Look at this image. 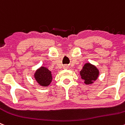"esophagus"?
<instances>
[{
  "label": "esophagus",
  "mask_w": 125,
  "mask_h": 125,
  "mask_svg": "<svg viewBox=\"0 0 125 125\" xmlns=\"http://www.w3.org/2000/svg\"><path fill=\"white\" fill-rule=\"evenodd\" d=\"M68 68V67H67V66H66V65L63 66V68Z\"/></svg>",
  "instance_id": "34e87169"
}]
</instances>
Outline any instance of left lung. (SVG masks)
<instances>
[{
  "label": "left lung",
  "instance_id": "8db88e82",
  "mask_svg": "<svg viewBox=\"0 0 125 125\" xmlns=\"http://www.w3.org/2000/svg\"><path fill=\"white\" fill-rule=\"evenodd\" d=\"M81 78L84 80L86 84H91L95 81L99 75V71L96 67L90 63L85 64L80 72Z\"/></svg>",
  "mask_w": 125,
  "mask_h": 125
}]
</instances>
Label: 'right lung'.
<instances>
[{"label":"right lung","mask_w":125,"mask_h":125,"mask_svg":"<svg viewBox=\"0 0 125 125\" xmlns=\"http://www.w3.org/2000/svg\"><path fill=\"white\" fill-rule=\"evenodd\" d=\"M34 77L37 82L42 86H47L52 81V74L51 71L47 68L42 66L39 70L36 71Z\"/></svg>","instance_id":"obj_1"}]
</instances>
